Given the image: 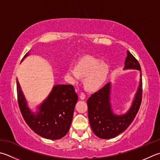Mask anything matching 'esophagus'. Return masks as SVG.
Here are the masks:
<instances>
[{
  "label": "esophagus",
  "instance_id": "1",
  "mask_svg": "<svg viewBox=\"0 0 160 160\" xmlns=\"http://www.w3.org/2000/svg\"><path fill=\"white\" fill-rule=\"evenodd\" d=\"M85 94H84V93H83V92H82L80 94V96H79V97H80V98L81 99V100H84V98H85Z\"/></svg>",
  "mask_w": 160,
  "mask_h": 160
}]
</instances>
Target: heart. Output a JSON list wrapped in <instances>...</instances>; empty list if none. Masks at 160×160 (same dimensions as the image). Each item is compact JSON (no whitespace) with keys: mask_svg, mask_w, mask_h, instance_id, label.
Listing matches in <instances>:
<instances>
[{"mask_svg":"<svg viewBox=\"0 0 160 160\" xmlns=\"http://www.w3.org/2000/svg\"><path fill=\"white\" fill-rule=\"evenodd\" d=\"M109 73V67L92 56L81 58L76 67L71 66L67 71V77L71 83H77L81 77H85L84 86L91 91L96 90L105 82Z\"/></svg>","mask_w":160,"mask_h":160,"instance_id":"1","label":"heart"}]
</instances>
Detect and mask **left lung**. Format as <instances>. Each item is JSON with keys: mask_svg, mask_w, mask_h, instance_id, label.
Returning a JSON list of instances; mask_svg holds the SVG:
<instances>
[{"mask_svg": "<svg viewBox=\"0 0 160 160\" xmlns=\"http://www.w3.org/2000/svg\"><path fill=\"white\" fill-rule=\"evenodd\" d=\"M124 69L142 71L139 62L128 51H127ZM110 92L111 83L109 82L98 92L92 94L87 100L91 128L97 137L104 139L114 138L124 132L136 117L142 99V73H140L138 89L131 108L127 113L122 115L113 113L110 103Z\"/></svg>", "mask_w": 160, "mask_h": 160, "instance_id": "8db88e82", "label": "left lung"}]
</instances>
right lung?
Segmentation results:
<instances>
[{
    "label": "right lung",
    "instance_id": "right-lung-1",
    "mask_svg": "<svg viewBox=\"0 0 160 160\" xmlns=\"http://www.w3.org/2000/svg\"><path fill=\"white\" fill-rule=\"evenodd\" d=\"M28 52L24 58L29 55ZM18 103L25 121L34 132L43 138L56 140L64 137L69 130L74 108L78 97L71 84H58L34 114L27 102L17 80Z\"/></svg>",
    "mask_w": 160,
    "mask_h": 160
}]
</instances>
